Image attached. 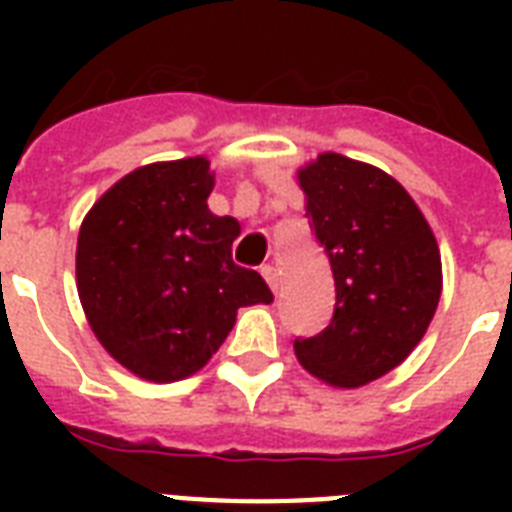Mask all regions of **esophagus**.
<instances>
[{
    "mask_svg": "<svg viewBox=\"0 0 512 512\" xmlns=\"http://www.w3.org/2000/svg\"><path fill=\"white\" fill-rule=\"evenodd\" d=\"M263 279L268 281V287L273 289V292H279V271L273 268V265H263Z\"/></svg>",
    "mask_w": 512,
    "mask_h": 512,
    "instance_id": "34e87169",
    "label": "esophagus"
}]
</instances>
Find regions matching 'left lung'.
Wrapping results in <instances>:
<instances>
[{"instance_id": "8db88e82", "label": "left lung", "mask_w": 512, "mask_h": 512, "mask_svg": "<svg viewBox=\"0 0 512 512\" xmlns=\"http://www.w3.org/2000/svg\"><path fill=\"white\" fill-rule=\"evenodd\" d=\"M305 217L335 276V316L295 340L305 372L335 388H361L404 361L441 300V252L428 220L398 180L342 154L297 172Z\"/></svg>"}]
</instances>
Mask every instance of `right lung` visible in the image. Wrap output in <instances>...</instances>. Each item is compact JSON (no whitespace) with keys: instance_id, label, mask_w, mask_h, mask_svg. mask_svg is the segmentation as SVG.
Masks as SVG:
<instances>
[{"instance_id":"add662e5","label":"right lung","mask_w":512,"mask_h":512,"mask_svg":"<svg viewBox=\"0 0 512 512\" xmlns=\"http://www.w3.org/2000/svg\"><path fill=\"white\" fill-rule=\"evenodd\" d=\"M204 156L146 164L100 196L79 228L76 289L111 356L151 382L191 377L244 305L271 303L263 276L233 263L236 217H217Z\"/></svg>"}]
</instances>
